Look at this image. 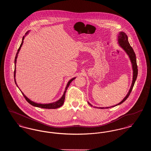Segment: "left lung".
I'll return each mask as SVG.
<instances>
[{
	"mask_svg": "<svg viewBox=\"0 0 151 151\" xmlns=\"http://www.w3.org/2000/svg\"><path fill=\"white\" fill-rule=\"evenodd\" d=\"M118 42L119 43V46L122 47V49L126 51V52L127 53V54L129 55V59L131 60V62L132 63V70H133V78H132V84L131 86L130 87L129 91L128 92L127 94L126 95V96L123 99V100L120 102L119 104L115 105L114 106H112L110 107H106V108H97L99 109H108V108H113L116 106L117 105H119L120 104H122L124 101L127 100V99L129 97V94L131 93L132 89L133 88V86H134V84L135 83V81L137 80V58H136V55L135 53L134 52V51L133 50V49L132 48V47L131 46L129 42L128 41V37L127 36V35L123 32H121L119 33V35L118 36ZM88 103L89 104V105H90L91 106H93L90 103H89L88 102ZM97 108V107H95Z\"/></svg>",
	"mask_w": 151,
	"mask_h": 151,
	"instance_id": "obj_1",
	"label": "left lung"
}]
</instances>
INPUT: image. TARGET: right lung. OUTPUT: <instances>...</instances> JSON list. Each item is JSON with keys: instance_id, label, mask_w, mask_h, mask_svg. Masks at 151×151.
<instances>
[{"instance_id": "obj_1", "label": "right lung", "mask_w": 151, "mask_h": 151, "mask_svg": "<svg viewBox=\"0 0 151 151\" xmlns=\"http://www.w3.org/2000/svg\"><path fill=\"white\" fill-rule=\"evenodd\" d=\"M29 31H28L26 33H25V36L29 33ZM24 36L23 37H22V43H21V45H20V47H19V49H18V50H17V53H16V57H15V59H14V82H15V84H16V86H17L18 87V86L17 85V83H16V79H15V76H16V59H17V56H18V54H19V51L20 50V49H21V47H22V43H23V42H24V38H25V36ZM76 78H72V79H71L68 82V83H67V86L65 87V92H64V93L63 94V96H62V97L59 100H58L57 101H56V102H52V103H50V104H38V103H36V102H33V101H32L30 100H29V99L22 92V94H23V96H24V98L26 99V100L28 102H29V104H30V105H32V106H36V107H38V108H43V109H57V108H60V106H62L63 105V104H64V101H65V94L66 93V91H67V88H68V87L69 86H70V83H71L72 81V80H73L74 79H75ZM19 88V87H18Z\"/></svg>"}]
</instances>
